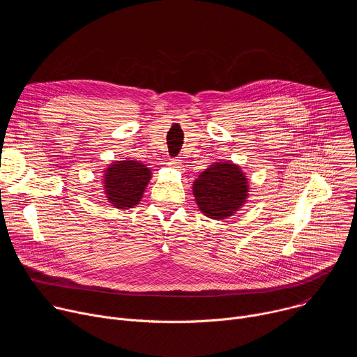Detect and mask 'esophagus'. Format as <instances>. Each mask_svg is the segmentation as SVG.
Wrapping results in <instances>:
<instances>
[{"instance_id":"obj_1","label":"esophagus","mask_w":357,"mask_h":357,"mask_svg":"<svg viewBox=\"0 0 357 357\" xmlns=\"http://www.w3.org/2000/svg\"><path fill=\"white\" fill-rule=\"evenodd\" d=\"M169 165H171L172 168H178V169H181V168H182V162H181V160H176V158L169 160Z\"/></svg>"}]
</instances>
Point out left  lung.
Segmentation results:
<instances>
[{
  "label": "left lung",
  "mask_w": 357,
  "mask_h": 357,
  "mask_svg": "<svg viewBox=\"0 0 357 357\" xmlns=\"http://www.w3.org/2000/svg\"><path fill=\"white\" fill-rule=\"evenodd\" d=\"M248 192L243 171L229 162H218L203 171L193 182L199 209L212 219H225L238 211Z\"/></svg>",
  "instance_id": "1"
}]
</instances>
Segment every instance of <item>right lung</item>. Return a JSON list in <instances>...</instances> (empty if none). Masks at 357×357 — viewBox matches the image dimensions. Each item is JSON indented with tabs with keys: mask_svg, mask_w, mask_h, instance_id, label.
<instances>
[{
	"mask_svg": "<svg viewBox=\"0 0 357 357\" xmlns=\"http://www.w3.org/2000/svg\"><path fill=\"white\" fill-rule=\"evenodd\" d=\"M151 179L149 168L137 161H119L110 165L105 174V189L112 206L128 209L142 197Z\"/></svg>",
	"mask_w": 357,
	"mask_h": 357,
	"instance_id": "right-lung-1",
	"label": "right lung"
}]
</instances>
